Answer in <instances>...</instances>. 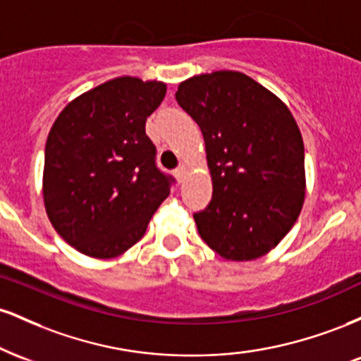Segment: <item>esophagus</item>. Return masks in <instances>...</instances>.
<instances>
[{
  "label": "esophagus",
  "instance_id": "obj_1",
  "mask_svg": "<svg viewBox=\"0 0 361 361\" xmlns=\"http://www.w3.org/2000/svg\"><path fill=\"white\" fill-rule=\"evenodd\" d=\"M176 178H178V180H183V176L186 175V173H188V166H186V164H181V166L180 168H178L176 169Z\"/></svg>",
  "mask_w": 361,
  "mask_h": 361
}]
</instances>
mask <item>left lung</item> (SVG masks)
<instances>
[{
  "label": "left lung",
  "mask_w": 361,
  "mask_h": 361,
  "mask_svg": "<svg viewBox=\"0 0 361 361\" xmlns=\"http://www.w3.org/2000/svg\"><path fill=\"white\" fill-rule=\"evenodd\" d=\"M175 97L200 127L212 176V200L193 214L198 234L226 259L267 255L304 205V140L295 118L276 94L238 71L190 78Z\"/></svg>",
  "instance_id": "obj_1"
}]
</instances>
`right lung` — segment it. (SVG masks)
Listing matches in <instances>:
<instances>
[{"mask_svg": "<svg viewBox=\"0 0 361 361\" xmlns=\"http://www.w3.org/2000/svg\"><path fill=\"white\" fill-rule=\"evenodd\" d=\"M166 85L122 76L66 105L45 144L44 204L54 229L91 258H115L142 238L173 178L156 166L146 120Z\"/></svg>", "mask_w": 361, "mask_h": 361, "instance_id": "add662e5", "label": "right lung"}]
</instances>
